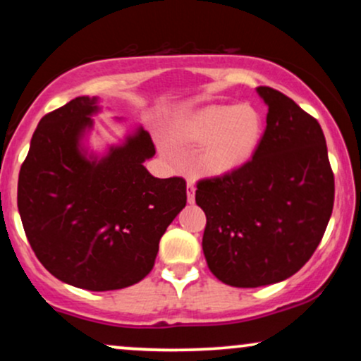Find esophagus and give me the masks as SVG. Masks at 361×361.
Returning a JSON list of instances; mask_svg holds the SVG:
<instances>
[{
	"instance_id": "esophagus-1",
	"label": "esophagus",
	"mask_w": 361,
	"mask_h": 361,
	"mask_svg": "<svg viewBox=\"0 0 361 361\" xmlns=\"http://www.w3.org/2000/svg\"><path fill=\"white\" fill-rule=\"evenodd\" d=\"M186 198H188L190 204L195 202V183L192 180H188V183H186Z\"/></svg>"
}]
</instances>
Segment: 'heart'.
I'll use <instances>...</instances> for the list:
<instances>
[{
    "label": "heart",
    "mask_w": 361,
    "mask_h": 361,
    "mask_svg": "<svg viewBox=\"0 0 361 361\" xmlns=\"http://www.w3.org/2000/svg\"><path fill=\"white\" fill-rule=\"evenodd\" d=\"M175 139L183 144H204L198 168L210 176H222L251 159L263 135V118L250 105H217L181 118ZM164 152L171 151L164 146Z\"/></svg>",
    "instance_id": "heart-1"
}]
</instances>
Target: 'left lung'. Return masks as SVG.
<instances>
[{"mask_svg": "<svg viewBox=\"0 0 361 361\" xmlns=\"http://www.w3.org/2000/svg\"><path fill=\"white\" fill-rule=\"evenodd\" d=\"M267 128L244 166L197 183L207 215L202 247L226 285L279 283L310 259L329 222L334 175L322 128L292 98L259 86Z\"/></svg>", "mask_w": 361, "mask_h": 361, "instance_id": "8db88e82", "label": "left lung"}]
</instances>
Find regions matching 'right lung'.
Listing matches in <instances>:
<instances>
[{
	"instance_id": "right-lung-1",
	"label": "right lung",
	"mask_w": 361,
	"mask_h": 361,
	"mask_svg": "<svg viewBox=\"0 0 361 361\" xmlns=\"http://www.w3.org/2000/svg\"><path fill=\"white\" fill-rule=\"evenodd\" d=\"M98 110V98L78 97L44 115L20 168L18 212L45 270L106 292L152 270L161 235L186 205V181L144 168L156 147L142 127L100 159L86 156L81 139Z\"/></svg>"
}]
</instances>
